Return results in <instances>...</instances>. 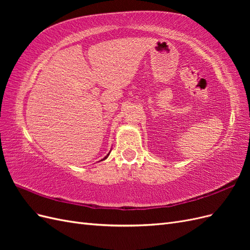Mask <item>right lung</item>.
Listing matches in <instances>:
<instances>
[{
	"label": "right lung",
	"instance_id": "add662e5",
	"mask_svg": "<svg viewBox=\"0 0 250 250\" xmlns=\"http://www.w3.org/2000/svg\"><path fill=\"white\" fill-rule=\"evenodd\" d=\"M108 155H109V153H108V154H107V155H106V156H105V157H104V158H103V160H101V161H104V160H105V158H107V156H108Z\"/></svg>",
	"mask_w": 250,
	"mask_h": 250
}]
</instances>
